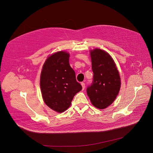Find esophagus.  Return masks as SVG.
<instances>
[{
	"label": "esophagus",
	"mask_w": 153,
	"mask_h": 153,
	"mask_svg": "<svg viewBox=\"0 0 153 153\" xmlns=\"http://www.w3.org/2000/svg\"><path fill=\"white\" fill-rule=\"evenodd\" d=\"M81 85H82V90H84V88H85V84H84V82H82V83H81Z\"/></svg>",
	"instance_id": "34e87169"
}]
</instances>
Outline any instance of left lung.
Masks as SVG:
<instances>
[{
  "instance_id": "obj_1",
  "label": "left lung",
  "mask_w": 153,
  "mask_h": 153,
  "mask_svg": "<svg viewBox=\"0 0 153 153\" xmlns=\"http://www.w3.org/2000/svg\"><path fill=\"white\" fill-rule=\"evenodd\" d=\"M94 81L87 89L91 104L103 109L113 103L119 94L121 80L114 59L100 48L90 50Z\"/></svg>"
}]
</instances>
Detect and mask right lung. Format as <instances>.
<instances>
[{
    "mask_svg": "<svg viewBox=\"0 0 153 153\" xmlns=\"http://www.w3.org/2000/svg\"><path fill=\"white\" fill-rule=\"evenodd\" d=\"M69 56L66 51L49 55L40 73V86L44 103L59 113L69 108L74 95L82 88L70 66Z\"/></svg>",
    "mask_w": 153,
    "mask_h": 153,
    "instance_id": "1",
    "label": "right lung"
}]
</instances>
